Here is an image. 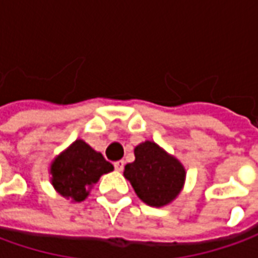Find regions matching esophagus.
Listing matches in <instances>:
<instances>
[{"label":"esophagus","instance_id":"esophagus-1","mask_svg":"<svg viewBox=\"0 0 258 258\" xmlns=\"http://www.w3.org/2000/svg\"><path fill=\"white\" fill-rule=\"evenodd\" d=\"M114 167H115L117 171H122V168H124V161H122V160L115 161V163H114Z\"/></svg>","mask_w":258,"mask_h":258}]
</instances>
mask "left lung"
I'll use <instances>...</instances> for the list:
<instances>
[{
    "label": "left lung",
    "instance_id": "1",
    "mask_svg": "<svg viewBox=\"0 0 258 258\" xmlns=\"http://www.w3.org/2000/svg\"><path fill=\"white\" fill-rule=\"evenodd\" d=\"M134 156L136 160L124 168V177L136 194L151 207L170 204L184 185L185 168L181 163L153 141L138 144Z\"/></svg>",
    "mask_w": 258,
    "mask_h": 258
}]
</instances>
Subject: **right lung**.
Here are the masks:
<instances>
[{
	"mask_svg": "<svg viewBox=\"0 0 258 258\" xmlns=\"http://www.w3.org/2000/svg\"><path fill=\"white\" fill-rule=\"evenodd\" d=\"M114 170L101 153L83 140H76L66 151L54 158L49 167L54 188L68 200L84 201L102 174Z\"/></svg>",
	"mask_w": 258,
	"mask_h": 258,
	"instance_id": "right-lung-1",
	"label": "right lung"
}]
</instances>
